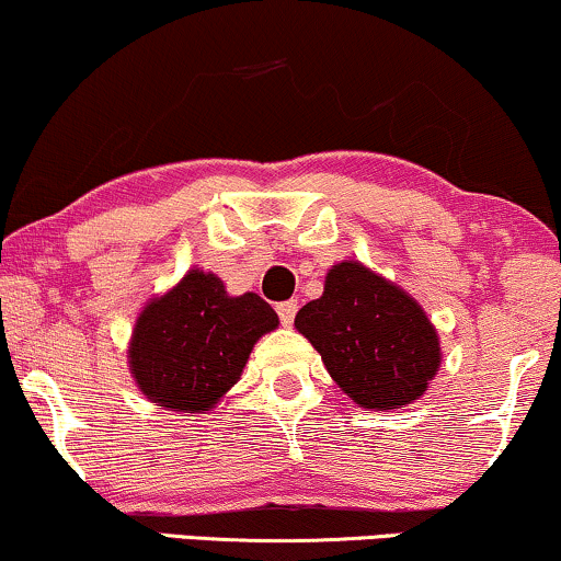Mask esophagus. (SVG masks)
I'll use <instances>...</instances> for the list:
<instances>
[{"label":"esophagus","mask_w":561,"mask_h":561,"mask_svg":"<svg viewBox=\"0 0 561 561\" xmlns=\"http://www.w3.org/2000/svg\"><path fill=\"white\" fill-rule=\"evenodd\" d=\"M276 313H279V321L285 325H293L295 321V313H297V302L295 300H287V302H279L276 305Z\"/></svg>","instance_id":"esophagus-1"}]
</instances>
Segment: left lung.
I'll return each instance as SVG.
<instances>
[{
	"label": "left lung",
	"instance_id": "obj_1",
	"mask_svg": "<svg viewBox=\"0 0 561 561\" xmlns=\"http://www.w3.org/2000/svg\"><path fill=\"white\" fill-rule=\"evenodd\" d=\"M295 329L363 409L386 411L416 401L443 359L422 305L359 261L329 268L323 295L302 305Z\"/></svg>",
	"mask_w": 561,
	"mask_h": 561
}]
</instances>
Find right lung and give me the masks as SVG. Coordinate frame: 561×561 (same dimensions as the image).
<instances>
[{"label":"right lung","instance_id":"obj_1","mask_svg":"<svg viewBox=\"0 0 561 561\" xmlns=\"http://www.w3.org/2000/svg\"><path fill=\"white\" fill-rule=\"evenodd\" d=\"M279 325L256 293L232 297L211 272L191 268L147 302L129 342V370L158 407L207 414L240 380L253 344Z\"/></svg>","mask_w":561,"mask_h":561}]
</instances>
